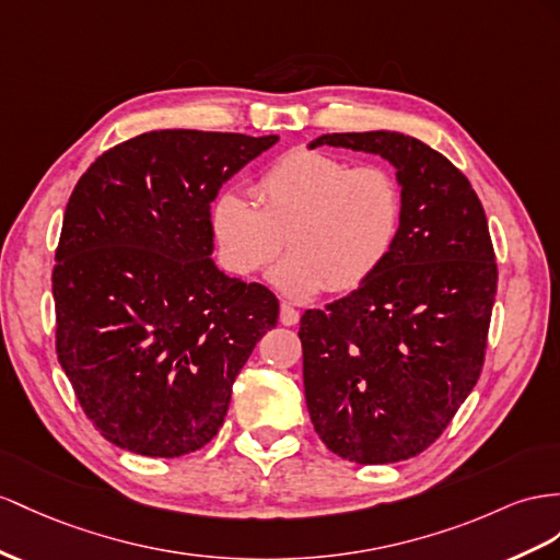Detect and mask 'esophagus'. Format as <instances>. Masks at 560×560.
Listing matches in <instances>:
<instances>
[{
    "mask_svg": "<svg viewBox=\"0 0 560 560\" xmlns=\"http://www.w3.org/2000/svg\"><path fill=\"white\" fill-rule=\"evenodd\" d=\"M279 319H281L283 326H295L298 319H300V312H298L293 305H289V303H281Z\"/></svg>",
    "mask_w": 560,
    "mask_h": 560,
    "instance_id": "34e87169",
    "label": "esophagus"
}]
</instances>
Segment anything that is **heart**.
<instances>
[{"instance_id":"obj_1","label":"heart","mask_w":560,"mask_h":560,"mask_svg":"<svg viewBox=\"0 0 560 560\" xmlns=\"http://www.w3.org/2000/svg\"><path fill=\"white\" fill-rule=\"evenodd\" d=\"M255 196L260 207L236 189L214 196L212 238L222 262L250 277L275 260L289 232L293 253L269 271V281L295 300L364 283L388 260L402 222V189L388 170L354 167L312 149H295L269 165Z\"/></svg>"}]
</instances>
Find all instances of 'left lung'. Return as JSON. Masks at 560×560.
<instances>
[{"label":"left lung","instance_id":"left-lung-1","mask_svg":"<svg viewBox=\"0 0 560 560\" xmlns=\"http://www.w3.org/2000/svg\"><path fill=\"white\" fill-rule=\"evenodd\" d=\"M381 155L397 172L402 222L374 275L300 319L314 430L354 464L430 447L478 383L497 295L490 229L470 182L402 132L322 135L310 149Z\"/></svg>","mask_w":560,"mask_h":560}]
</instances>
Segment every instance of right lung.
I'll return each mask as SVG.
<instances>
[{"mask_svg":"<svg viewBox=\"0 0 560 560\" xmlns=\"http://www.w3.org/2000/svg\"><path fill=\"white\" fill-rule=\"evenodd\" d=\"M277 135L158 130L98 155L70 196L56 267V352L84 413L141 456L196 452L277 326L279 300L212 260L210 203Z\"/></svg>","mask_w":560,"mask_h":560,"instance_id":"right-lung-1","label":"right lung"}]
</instances>
